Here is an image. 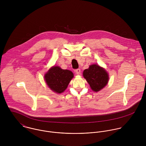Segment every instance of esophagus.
I'll return each instance as SVG.
<instances>
[{"mask_svg": "<svg viewBox=\"0 0 146 146\" xmlns=\"http://www.w3.org/2000/svg\"><path fill=\"white\" fill-rule=\"evenodd\" d=\"M81 70H80V68H78V69H76L75 71V72H76V74H77V75H80V71Z\"/></svg>", "mask_w": 146, "mask_h": 146, "instance_id": "esophagus-1", "label": "esophagus"}]
</instances>
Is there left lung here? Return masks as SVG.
<instances>
[{"mask_svg":"<svg viewBox=\"0 0 146 146\" xmlns=\"http://www.w3.org/2000/svg\"><path fill=\"white\" fill-rule=\"evenodd\" d=\"M84 78L94 92H99L107 84L109 76L107 72L99 65L93 64L83 71Z\"/></svg>","mask_w":146,"mask_h":146,"instance_id":"obj_1","label":"left lung"}]
</instances>
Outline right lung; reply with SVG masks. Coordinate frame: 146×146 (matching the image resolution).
Segmentation results:
<instances>
[{"instance_id": "obj_1", "label": "right lung", "mask_w": 146, "mask_h": 146, "mask_svg": "<svg viewBox=\"0 0 146 146\" xmlns=\"http://www.w3.org/2000/svg\"><path fill=\"white\" fill-rule=\"evenodd\" d=\"M73 77L72 71L63 70L59 66H53L45 74L44 79L52 91L60 94L66 89Z\"/></svg>"}]
</instances>
